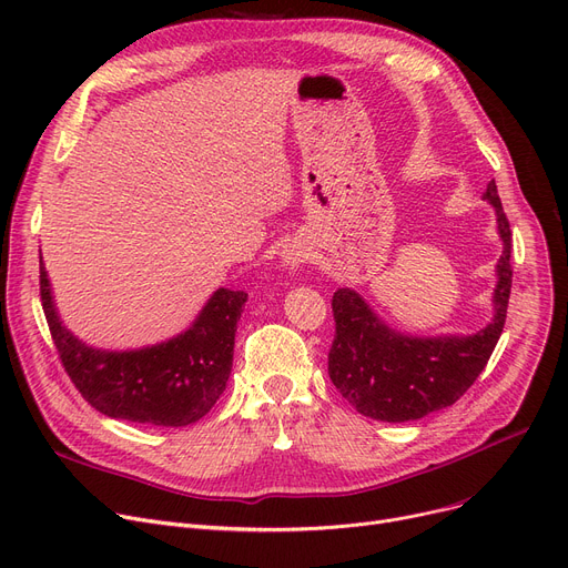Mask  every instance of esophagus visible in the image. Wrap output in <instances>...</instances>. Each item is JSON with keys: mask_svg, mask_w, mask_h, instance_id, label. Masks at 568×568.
Wrapping results in <instances>:
<instances>
[{"mask_svg": "<svg viewBox=\"0 0 568 568\" xmlns=\"http://www.w3.org/2000/svg\"><path fill=\"white\" fill-rule=\"evenodd\" d=\"M283 264L287 266V268H292V272H294V268H300L304 262H306V257H308V253H306V248L302 246V244H287L285 248H283Z\"/></svg>", "mask_w": 568, "mask_h": 568, "instance_id": "1", "label": "esophagus"}]
</instances>
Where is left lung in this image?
<instances>
[{
  "mask_svg": "<svg viewBox=\"0 0 568 568\" xmlns=\"http://www.w3.org/2000/svg\"><path fill=\"white\" fill-rule=\"evenodd\" d=\"M484 200L495 206L504 242L497 262L495 317L474 336L416 338L389 329L349 287L334 292L336 334L329 349V377L354 409L377 422H414L454 405L486 368L501 336L511 296V227L495 179Z\"/></svg>",
  "mask_w": 568,
  "mask_h": 568,
  "instance_id": "1",
  "label": "left lung"
}]
</instances>
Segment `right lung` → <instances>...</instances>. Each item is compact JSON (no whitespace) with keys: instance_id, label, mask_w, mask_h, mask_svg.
<instances>
[{"instance_id":"right-lung-1","label":"right lung","mask_w":568,"mask_h":568,"mask_svg":"<svg viewBox=\"0 0 568 568\" xmlns=\"http://www.w3.org/2000/svg\"><path fill=\"white\" fill-rule=\"evenodd\" d=\"M41 304L59 359L80 396L112 419L149 426H189L212 409L232 371L236 320L246 292L216 290L189 332L133 352H103L80 343L59 322L41 262Z\"/></svg>"}]
</instances>
